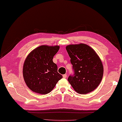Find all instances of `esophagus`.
Instances as JSON below:
<instances>
[{
  "label": "esophagus",
  "mask_w": 122,
  "mask_h": 122,
  "mask_svg": "<svg viewBox=\"0 0 122 122\" xmlns=\"http://www.w3.org/2000/svg\"><path fill=\"white\" fill-rule=\"evenodd\" d=\"M66 76H67L66 74H64V75H63V77H64V78H66Z\"/></svg>",
  "instance_id": "obj_1"
}]
</instances>
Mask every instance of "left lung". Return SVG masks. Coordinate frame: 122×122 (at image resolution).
I'll use <instances>...</instances> for the list:
<instances>
[{"instance_id":"obj_1","label":"left lung","mask_w":122,"mask_h":122,"mask_svg":"<svg viewBox=\"0 0 122 122\" xmlns=\"http://www.w3.org/2000/svg\"><path fill=\"white\" fill-rule=\"evenodd\" d=\"M66 50L74 72L68 79L72 87L82 94L94 91L103 75V64L97 54L90 46L82 43L69 45Z\"/></svg>"}]
</instances>
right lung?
<instances>
[{
    "instance_id": "1",
    "label": "right lung",
    "mask_w": 122,
    "mask_h": 122,
    "mask_svg": "<svg viewBox=\"0 0 122 122\" xmlns=\"http://www.w3.org/2000/svg\"><path fill=\"white\" fill-rule=\"evenodd\" d=\"M59 46H41L31 52L24 64L23 76L28 87L36 93L46 94L55 87L62 76L53 58Z\"/></svg>"
}]
</instances>
